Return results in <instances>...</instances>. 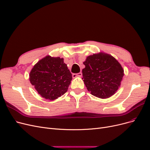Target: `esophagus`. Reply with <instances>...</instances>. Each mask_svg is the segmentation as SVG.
<instances>
[{"instance_id": "esophagus-1", "label": "esophagus", "mask_w": 150, "mask_h": 150, "mask_svg": "<svg viewBox=\"0 0 150 150\" xmlns=\"http://www.w3.org/2000/svg\"><path fill=\"white\" fill-rule=\"evenodd\" d=\"M82 76V72H80L79 73H74L72 74V77L73 78H76V77H81Z\"/></svg>"}]
</instances>
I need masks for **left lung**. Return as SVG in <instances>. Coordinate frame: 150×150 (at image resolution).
Here are the masks:
<instances>
[{
	"label": "left lung",
	"instance_id": "8db88e82",
	"mask_svg": "<svg viewBox=\"0 0 150 150\" xmlns=\"http://www.w3.org/2000/svg\"><path fill=\"white\" fill-rule=\"evenodd\" d=\"M83 64V79L91 94L106 99L117 91L124 70L115 58L104 53L94 54L86 58Z\"/></svg>",
	"mask_w": 150,
	"mask_h": 150
}]
</instances>
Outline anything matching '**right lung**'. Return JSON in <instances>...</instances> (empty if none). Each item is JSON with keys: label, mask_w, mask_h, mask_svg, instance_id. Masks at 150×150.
Instances as JSON below:
<instances>
[{"label": "right lung", "mask_w": 150, "mask_h": 150, "mask_svg": "<svg viewBox=\"0 0 150 150\" xmlns=\"http://www.w3.org/2000/svg\"><path fill=\"white\" fill-rule=\"evenodd\" d=\"M30 83L42 98L54 100L64 94L72 79L64 59L49 56L40 60L32 69Z\"/></svg>", "instance_id": "right-lung-1"}]
</instances>
